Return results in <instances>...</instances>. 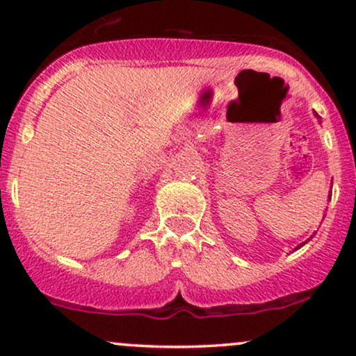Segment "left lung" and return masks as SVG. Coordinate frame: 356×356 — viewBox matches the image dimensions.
<instances>
[{
	"instance_id": "8db88e82",
	"label": "left lung",
	"mask_w": 356,
	"mask_h": 356,
	"mask_svg": "<svg viewBox=\"0 0 356 356\" xmlns=\"http://www.w3.org/2000/svg\"><path fill=\"white\" fill-rule=\"evenodd\" d=\"M314 115H316L318 118H320V115H318V113H316V112H314ZM330 199H332V191H330ZM312 238H313V236H312ZM312 238H309V239H312ZM309 239H308V241H309ZM308 241H305V243H301V244H300V246H296V248H295V251H296V249H300L301 246H305V244H306V243H308Z\"/></svg>"
}]
</instances>
